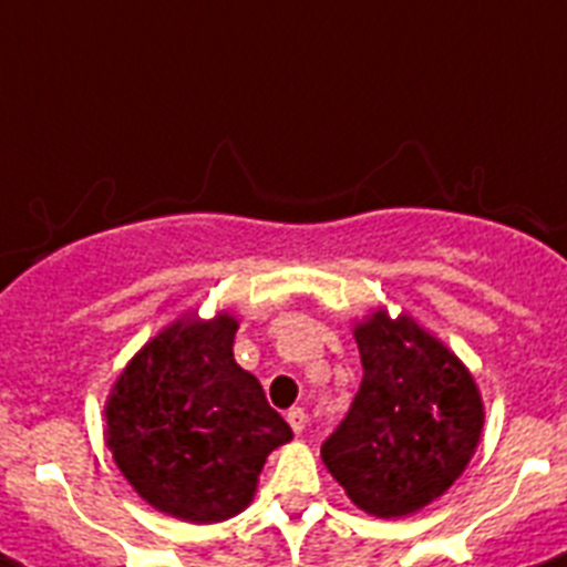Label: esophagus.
Returning <instances> with one entry per match:
<instances>
[{"mask_svg": "<svg viewBox=\"0 0 567 567\" xmlns=\"http://www.w3.org/2000/svg\"><path fill=\"white\" fill-rule=\"evenodd\" d=\"M288 423L296 435H302L305 426H308V412H305L302 406H293V410H288Z\"/></svg>", "mask_w": 567, "mask_h": 567, "instance_id": "obj_1", "label": "esophagus"}]
</instances>
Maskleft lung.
<instances>
[{
    "mask_svg": "<svg viewBox=\"0 0 567 567\" xmlns=\"http://www.w3.org/2000/svg\"><path fill=\"white\" fill-rule=\"evenodd\" d=\"M361 386L321 443V461L355 506L404 517L461 477L481 441V392L466 367L415 321L384 310L355 328Z\"/></svg>",
    "mask_w": 567,
    "mask_h": 567,
    "instance_id": "1",
    "label": "left lung"
}]
</instances>
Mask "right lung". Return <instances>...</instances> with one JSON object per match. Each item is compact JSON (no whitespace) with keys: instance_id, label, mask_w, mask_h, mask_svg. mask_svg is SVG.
Returning <instances> with one entry per match:
<instances>
[{"instance_id":"add662e5","label":"right lung","mask_w":567,"mask_h":567,"mask_svg":"<svg viewBox=\"0 0 567 567\" xmlns=\"http://www.w3.org/2000/svg\"><path fill=\"white\" fill-rule=\"evenodd\" d=\"M237 321L186 319L130 361L106 404V443L135 492L192 523L251 503L265 457L293 437L262 384L234 361Z\"/></svg>"}]
</instances>
